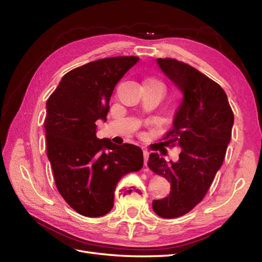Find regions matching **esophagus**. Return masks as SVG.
<instances>
[{"label": "esophagus", "instance_id": "34e87169", "mask_svg": "<svg viewBox=\"0 0 262 262\" xmlns=\"http://www.w3.org/2000/svg\"><path fill=\"white\" fill-rule=\"evenodd\" d=\"M148 157H149V153L147 152V150H143V158H144V165H145V166L147 165Z\"/></svg>", "mask_w": 262, "mask_h": 262}]
</instances>
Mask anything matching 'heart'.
Wrapping results in <instances>:
<instances>
[{
	"mask_svg": "<svg viewBox=\"0 0 262 262\" xmlns=\"http://www.w3.org/2000/svg\"><path fill=\"white\" fill-rule=\"evenodd\" d=\"M147 83H152V84H156V85H160V86H162V83L160 82V81H157V80H154V78H150V80H148V81H146Z\"/></svg>",
	"mask_w": 262,
	"mask_h": 262,
	"instance_id": "1",
	"label": "heart"
}]
</instances>
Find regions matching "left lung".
<instances>
[{
	"mask_svg": "<svg viewBox=\"0 0 262 262\" xmlns=\"http://www.w3.org/2000/svg\"><path fill=\"white\" fill-rule=\"evenodd\" d=\"M156 62L182 93L166 137L167 145L181 148L178 161L166 162L157 153L148 158V167L170 181L169 194L153 200V210L158 216L173 219L191 211L207 193L223 164L234 114L223 89L196 69L169 58Z\"/></svg>",
	"mask_w": 262,
	"mask_h": 262,
	"instance_id": "left-lung-1",
	"label": "left lung"
}]
</instances>
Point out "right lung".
<instances>
[{"label": "right lung", "mask_w": 262, "mask_h": 262, "mask_svg": "<svg viewBox=\"0 0 262 262\" xmlns=\"http://www.w3.org/2000/svg\"><path fill=\"white\" fill-rule=\"evenodd\" d=\"M138 61L106 58L76 68L61 78L47 101V155L55 185L70 207L84 216L106 215L114 207L118 181L143 166L139 146L96 137V122L107 120L116 85Z\"/></svg>", "instance_id": "right-lung-1"}]
</instances>
